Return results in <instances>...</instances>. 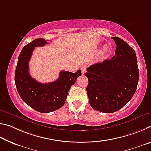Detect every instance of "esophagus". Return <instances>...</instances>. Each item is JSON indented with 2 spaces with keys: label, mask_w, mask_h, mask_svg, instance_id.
<instances>
[{
  "label": "esophagus",
  "mask_w": 151,
  "mask_h": 151,
  "mask_svg": "<svg viewBox=\"0 0 151 151\" xmlns=\"http://www.w3.org/2000/svg\"><path fill=\"white\" fill-rule=\"evenodd\" d=\"M81 72H82V74H83V75H84V74H85V73H86V67L85 66H82L81 67Z\"/></svg>",
  "instance_id": "34e87169"
}]
</instances>
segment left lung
Listing matches in <instances>:
<instances>
[{
  "mask_svg": "<svg viewBox=\"0 0 151 151\" xmlns=\"http://www.w3.org/2000/svg\"><path fill=\"white\" fill-rule=\"evenodd\" d=\"M115 55L86 68V87L89 103L96 111L112 113L131 101L139 82V68L135 51L121 39L113 37Z\"/></svg>",
  "mask_w": 151,
  "mask_h": 151,
  "instance_id": "obj_1",
  "label": "left lung"
}]
</instances>
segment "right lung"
Listing matches in <instances>:
<instances>
[{"instance_id": "add662e5", "label": "right lung", "mask_w": 151, "mask_h": 151, "mask_svg": "<svg viewBox=\"0 0 151 151\" xmlns=\"http://www.w3.org/2000/svg\"><path fill=\"white\" fill-rule=\"evenodd\" d=\"M48 40L37 39L22 48L18 58L14 81L18 93L25 103L42 113L59 109L65 103L70 88L78 76L81 70L75 73L62 70L54 82L40 83L31 77L29 72V63L35 47H43Z\"/></svg>"}]
</instances>
